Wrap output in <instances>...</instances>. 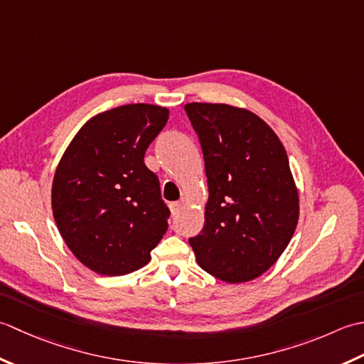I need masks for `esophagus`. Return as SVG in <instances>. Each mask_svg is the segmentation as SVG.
<instances>
[{
  "mask_svg": "<svg viewBox=\"0 0 364 364\" xmlns=\"http://www.w3.org/2000/svg\"><path fill=\"white\" fill-rule=\"evenodd\" d=\"M182 207H183V203H171V212H173V215H177L179 213L181 210H182Z\"/></svg>",
  "mask_w": 364,
  "mask_h": 364,
  "instance_id": "esophagus-1",
  "label": "esophagus"
}]
</instances>
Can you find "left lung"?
Wrapping results in <instances>:
<instances>
[{
  "mask_svg": "<svg viewBox=\"0 0 364 364\" xmlns=\"http://www.w3.org/2000/svg\"><path fill=\"white\" fill-rule=\"evenodd\" d=\"M204 155L209 201L188 243L203 270L226 283L261 277L291 242L299 191L287 154L269 125L225 103H187Z\"/></svg>",
  "mask_w": 364,
  "mask_h": 364,
  "instance_id": "obj_1",
  "label": "left lung"
}]
</instances>
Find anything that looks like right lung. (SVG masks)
Wrapping results in <instances>:
<instances>
[{
	"instance_id": "add662e5",
	"label": "right lung",
	"mask_w": 364,
	"mask_h": 364,
	"mask_svg": "<svg viewBox=\"0 0 364 364\" xmlns=\"http://www.w3.org/2000/svg\"><path fill=\"white\" fill-rule=\"evenodd\" d=\"M168 116L149 103L103 111L78 130L56 168V226L78 261L100 275L141 269L166 232L171 212L144 154Z\"/></svg>"
}]
</instances>
